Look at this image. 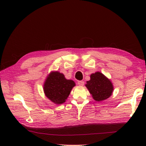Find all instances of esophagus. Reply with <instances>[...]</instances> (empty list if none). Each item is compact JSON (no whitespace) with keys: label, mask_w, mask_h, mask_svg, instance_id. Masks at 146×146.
Masks as SVG:
<instances>
[{"label":"esophagus","mask_w":146,"mask_h":146,"mask_svg":"<svg viewBox=\"0 0 146 146\" xmlns=\"http://www.w3.org/2000/svg\"><path fill=\"white\" fill-rule=\"evenodd\" d=\"M78 85L79 86H83L84 85V82L83 81H78Z\"/></svg>","instance_id":"34e87169"}]
</instances>
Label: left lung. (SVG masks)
Listing matches in <instances>:
<instances>
[{
    "instance_id": "8db88e82",
    "label": "left lung",
    "mask_w": 146,
    "mask_h": 146,
    "mask_svg": "<svg viewBox=\"0 0 146 146\" xmlns=\"http://www.w3.org/2000/svg\"><path fill=\"white\" fill-rule=\"evenodd\" d=\"M90 78V80L86 82L85 86L96 101H103L111 96L113 84L103 74L96 72L91 75Z\"/></svg>"
}]
</instances>
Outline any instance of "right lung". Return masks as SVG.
Masks as SVG:
<instances>
[{
    "instance_id": "1",
    "label": "right lung",
    "mask_w": 146,
    "mask_h": 146,
    "mask_svg": "<svg viewBox=\"0 0 146 146\" xmlns=\"http://www.w3.org/2000/svg\"><path fill=\"white\" fill-rule=\"evenodd\" d=\"M76 83L67 80L63 74L58 71L52 72L47 77L44 84V91L47 98L55 104L65 102Z\"/></svg>"
}]
</instances>
